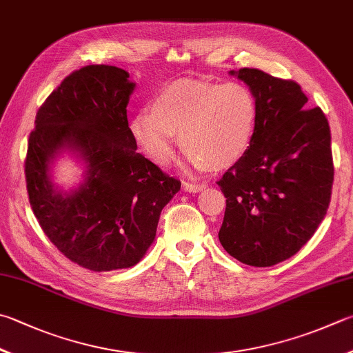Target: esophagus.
I'll use <instances>...</instances> for the list:
<instances>
[{
	"mask_svg": "<svg viewBox=\"0 0 353 353\" xmlns=\"http://www.w3.org/2000/svg\"><path fill=\"white\" fill-rule=\"evenodd\" d=\"M183 188H184V190H188V192H199V190L205 188V184H195V183L184 181Z\"/></svg>",
	"mask_w": 353,
	"mask_h": 353,
	"instance_id": "34e87169",
	"label": "esophagus"
}]
</instances>
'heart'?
Returning a JSON list of instances; mask_svg holds the SVG:
<instances>
[{
	"label": "heart",
	"mask_w": 353,
	"mask_h": 353,
	"mask_svg": "<svg viewBox=\"0 0 353 353\" xmlns=\"http://www.w3.org/2000/svg\"><path fill=\"white\" fill-rule=\"evenodd\" d=\"M152 112H139L130 134L158 165L175 157L178 135L194 170L228 169L248 154L258 121L256 98L241 83L181 79L154 98Z\"/></svg>",
	"instance_id": "obj_1"
}]
</instances>
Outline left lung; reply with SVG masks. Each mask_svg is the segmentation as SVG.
<instances>
[{
	"label": "left lung",
	"mask_w": 353,
	"mask_h": 353,
	"mask_svg": "<svg viewBox=\"0 0 353 353\" xmlns=\"http://www.w3.org/2000/svg\"><path fill=\"white\" fill-rule=\"evenodd\" d=\"M230 75L254 92L258 121L248 154L216 181L225 196L218 238L238 261L269 268L294 256L329 209L330 128L292 79L248 68Z\"/></svg>",
	"instance_id": "8db88e82"
}]
</instances>
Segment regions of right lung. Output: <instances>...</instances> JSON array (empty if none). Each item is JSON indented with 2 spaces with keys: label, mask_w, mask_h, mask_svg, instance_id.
<instances>
[{
  "label": "right lung",
  "mask_w": 353,
  "mask_h": 353,
  "mask_svg": "<svg viewBox=\"0 0 353 353\" xmlns=\"http://www.w3.org/2000/svg\"><path fill=\"white\" fill-rule=\"evenodd\" d=\"M115 65L72 72L37 112L24 161L29 201L61 254L81 268L135 265L154 243L159 214L181 188L137 152L128 103L135 84ZM61 148L86 161V181L72 194L52 188L48 165Z\"/></svg>",
  "instance_id": "obj_1"
}]
</instances>
